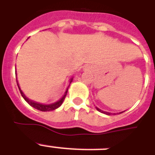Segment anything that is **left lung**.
Listing matches in <instances>:
<instances>
[{
	"label": "left lung",
	"mask_w": 155,
	"mask_h": 155,
	"mask_svg": "<svg viewBox=\"0 0 155 155\" xmlns=\"http://www.w3.org/2000/svg\"><path fill=\"white\" fill-rule=\"evenodd\" d=\"M96 108H97V111H100V112H101V113H104V114H105V115H111V113L107 112V111H102V110L99 109V108H98V107H96ZM120 113H122V112H120Z\"/></svg>",
	"instance_id": "1"
}]
</instances>
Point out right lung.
Listing matches in <instances>:
<instances>
[{
  "mask_svg": "<svg viewBox=\"0 0 155 155\" xmlns=\"http://www.w3.org/2000/svg\"><path fill=\"white\" fill-rule=\"evenodd\" d=\"M72 81V79H71L70 83H71ZM17 85H18V89H19V91H20V93H21V96H22V97L25 99V101L27 102L29 105H31L32 107H34V108L39 110V111H53V110H55L56 108H58V107H60V106L61 105V104L63 103V101H64V98H65V96H66V94H67V92H68V88H67L66 91H65V93H64V96H63L60 99V100L58 101L57 102H55V103H53V104H40V103H37V102L33 101L30 100V99H29L28 97H26L25 94H23V92H22L21 89H20L19 85H18V81H17Z\"/></svg>",
  "mask_w": 155,
  "mask_h": 155,
  "instance_id": "obj_1",
  "label": "right lung"
}]
</instances>
